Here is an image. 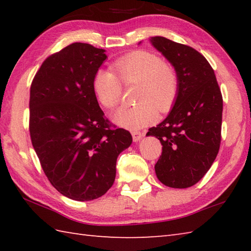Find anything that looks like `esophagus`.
I'll use <instances>...</instances> for the list:
<instances>
[{
	"instance_id": "34e87169",
	"label": "esophagus",
	"mask_w": 251,
	"mask_h": 251,
	"mask_svg": "<svg viewBox=\"0 0 251 251\" xmlns=\"http://www.w3.org/2000/svg\"><path fill=\"white\" fill-rule=\"evenodd\" d=\"M131 136H132V140H134L135 142L139 141L142 138V134L140 131H131Z\"/></svg>"
}]
</instances>
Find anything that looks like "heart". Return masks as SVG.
I'll return each mask as SVG.
<instances>
[{"label":"heart","instance_id":"b5f03b06","mask_svg":"<svg viewBox=\"0 0 251 251\" xmlns=\"http://www.w3.org/2000/svg\"><path fill=\"white\" fill-rule=\"evenodd\" d=\"M111 70L100 69L93 79V88L100 103L113 110L121 102L123 85H138L137 104L121 108L113 121L127 129H139L155 121L157 110L166 113L178 96L179 79L175 68L158 55L136 50L116 59Z\"/></svg>","mask_w":251,"mask_h":251}]
</instances>
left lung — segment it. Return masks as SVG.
Listing matches in <instances>:
<instances>
[{"label": "left lung", "instance_id": "1", "mask_svg": "<svg viewBox=\"0 0 251 251\" xmlns=\"http://www.w3.org/2000/svg\"><path fill=\"white\" fill-rule=\"evenodd\" d=\"M151 43L174 66L179 79L174 108L147 134L163 146L155 173L169 188H190L204 177L219 152L221 90L214 69L193 47L163 36L152 37Z\"/></svg>", "mask_w": 251, "mask_h": 251}]
</instances>
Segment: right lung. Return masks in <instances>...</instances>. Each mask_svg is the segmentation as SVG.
<instances>
[{
    "mask_svg": "<svg viewBox=\"0 0 251 251\" xmlns=\"http://www.w3.org/2000/svg\"><path fill=\"white\" fill-rule=\"evenodd\" d=\"M104 50L73 43L47 57L30 87V137L54 188L74 201L106 193L132 137L104 116L93 88Z\"/></svg>",
    "mask_w": 251,
    "mask_h": 251,
    "instance_id": "right-lung-1",
    "label": "right lung"
}]
</instances>
